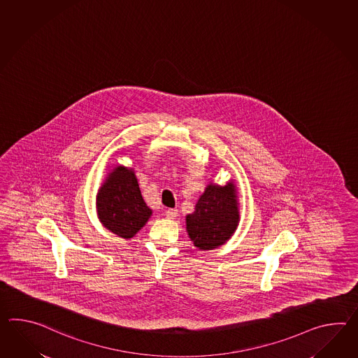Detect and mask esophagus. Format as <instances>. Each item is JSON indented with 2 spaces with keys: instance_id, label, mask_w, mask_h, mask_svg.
I'll list each match as a JSON object with an SVG mask.
<instances>
[{
  "instance_id": "34e87169",
  "label": "esophagus",
  "mask_w": 358,
  "mask_h": 358,
  "mask_svg": "<svg viewBox=\"0 0 358 358\" xmlns=\"http://www.w3.org/2000/svg\"><path fill=\"white\" fill-rule=\"evenodd\" d=\"M178 215V210L177 209H168L166 212V217L168 220H175L176 217Z\"/></svg>"
}]
</instances>
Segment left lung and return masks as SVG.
<instances>
[{
  "label": "left lung",
  "mask_w": 358,
  "mask_h": 358,
  "mask_svg": "<svg viewBox=\"0 0 358 358\" xmlns=\"http://www.w3.org/2000/svg\"><path fill=\"white\" fill-rule=\"evenodd\" d=\"M238 223V201L234 183L227 186L209 185L195 206V212L186 215V229L194 245L210 250L224 244Z\"/></svg>",
  "instance_id": "obj_1"
}]
</instances>
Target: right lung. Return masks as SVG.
Listing matches in <instances>:
<instances>
[{"instance_id":"add662e5","label":"right lung","mask_w":358,"mask_h":358,"mask_svg":"<svg viewBox=\"0 0 358 358\" xmlns=\"http://www.w3.org/2000/svg\"><path fill=\"white\" fill-rule=\"evenodd\" d=\"M96 204L101 223L120 238H134L151 215L135 173L122 166L115 168L100 187Z\"/></svg>"}]
</instances>
